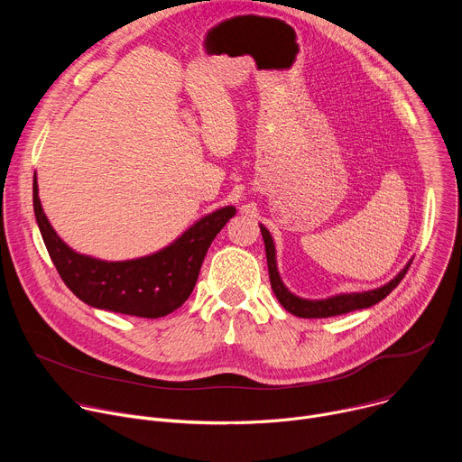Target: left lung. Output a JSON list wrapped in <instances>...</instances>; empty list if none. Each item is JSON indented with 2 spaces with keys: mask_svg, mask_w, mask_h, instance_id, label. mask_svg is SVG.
Returning <instances> with one entry per match:
<instances>
[{
  "mask_svg": "<svg viewBox=\"0 0 462 462\" xmlns=\"http://www.w3.org/2000/svg\"><path fill=\"white\" fill-rule=\"evenodd\" d=\"M261 236L263 241H265V252H267V263H269V276H271V285L273 291L278 298V301L294 316L300 318H328V316H340L351 310H358V309H367L374 303H378L380 300H383L394 287H397L408 269L411 267L413 259L408 263V265L399 273V276L391 280L389 283H385L380 289L374 291H367V292H351V294H340V296H333L327 300H303L294 296L292 292H289V289L283 285V282L280 280L278 274V267H276V250H274V241L269 234V230L265 226H261Z\"/></svg>",
  "mask_w": 462,
  "mask_h": 462,
  "instance_id": "8db88e82",
  "label": "left lung"
}]
</instances>
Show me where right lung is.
<instances>
[{
	"label": "right lung",
	"instance_id": "add662e5",
	"mask_svg": "<svg viewBox=\"0 0 462 462\" xmlns=\"http://www.w3.org/2000/svg\"><path fill=\"white\" fill-rule=\"evenodd\" d=\"M32 203L47 252L69 291L91 307L141 318L166 316L188 300L214 237L236 214L234 207H225L153 255L109 263L77 254L56 236L40 203L36 175Z\"/></svg>",
	"mask_w": 462,
	"mask_h": 462
}]
</instances>
